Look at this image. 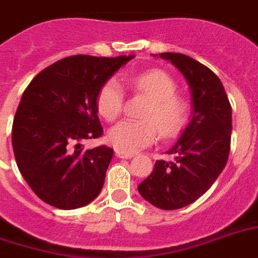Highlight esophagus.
<instances>
[{
  "instance_id": "esophagus-1",
  "label": "esophagus",
  "mask_w": 258,
  "mask_h": 258,
  "mask_svg": "<svg viewBox=\"0 0 258 258\" xmlns=\"http://www.w3.org/2000/svg\"><path fill=\"white\" fill-rule=\"evenodd\" d=\"M116 157L120 158V159H130V158H133L134 154L131 153H123V151H119V150H116Z\"/></svg>"
}]
</instances>
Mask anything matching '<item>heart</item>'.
I'll return each instance as SVG.
<instances>
[{
    "mask_svg": "<svg viewBox=\"0 0 258 258\" xmlns=\"http://www.w3.org/2000/svg\"><path fill=\"white\" fill-rule=\"evenodd\" d=\"M134 92L149 97L142 117L143 120H123L109 130L111 145L123 153H134L150 146L158 138L175 137L182 131L188 117V104L176 95L175 80L161 70H149L124 79ZM124 93L115 80L105 82L96 95V109L107 121L117 119L123 111Z\"/></svg>",
    "mask_w": 258,
    "mask_h": 258,
    "instance_id": "1",
    "label": "heart"
}]
</instances>
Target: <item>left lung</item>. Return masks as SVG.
<instances>
[{
    "label": "left lung",
    "instance_id": "left-lung-1",
    "mask_svg": "<svg viewBox=\"0 0 258 258\" xmlns=\"http://www.w3.org/2000/svg\"><path fill=\"white\" fill-rule=\"evenodd\" d=\"M187 80L192 116L180 138L166 154L172 161H157L153 172L138 186L139 194L163 210L196 202L212 187L230 153L232 105L222 83L212 70L182 53H161Z\"/></svg>",
    "mask_w": 258,
    "mask_h": 258
}]
</instances>
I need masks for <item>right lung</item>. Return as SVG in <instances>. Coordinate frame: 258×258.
I'll return each instance as SVG.
<instances>
[{
    "instance_id": "right-lung-1",
    "label": "right lung",
    "mask_w": 258,
    "mask_h": 258,
    "mask_svg": "<svg viewBox=\"0 0 258 258\" xmlns=\"http://www.w3.org/2000/svg\"><path fill=\"white\" fill-rule=\"evenodd\" d=\"M134 56L76 54L46 67L22 93L12 130L18 170L34 194L62 210L88 205L100 192L113 150H84L103 134L96 109L100 87Z\"/></svg>"
}]
</instances>
